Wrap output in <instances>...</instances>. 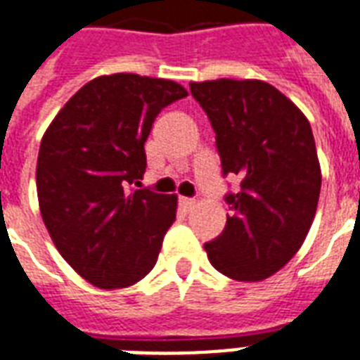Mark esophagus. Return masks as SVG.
<instances>
[{"instance_id":"34e87169","label":"esophagus","mask_w":360,"mask_h":360,"mask_svg":"<svg viewBox=\"0 0 360 360\" xmlns=\"http://www.w3.org/2000/svg\"><path fill=\"white\" fill-rule=\"evenodd\" d=\"M179 204L183 210H193L196 202H194L193 198H185V196H183V198H179Z\"/></svg>"}]
</instances>
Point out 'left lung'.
<instances>
[{"label":"left lung","mask_w":360,"mask_h":360,"mask_svg":"<svg viewBox=\"0 0 360 360\" xmlns=\"http://www.w3.org/2000/svg\"><path fill=\"white\" fill-rule=\"evenodd\" d=\"M215 131L223 175L240 191L225 194L231 215L204 248L219 273L240 282L275 275L295 255L315 219L321 166L307 118L262 79L191 84Z\"/></svg>","instance_id":"obj_1"}]
</instances>
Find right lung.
<instances>
[{
  "instance_id": "obj_1",
  "label": "right lung",
  "mask_w": 360,
  "mask_h": 360,
  "mask_svg": "<svg viewBox=\"0 0 360 360\" xmlns=\"http://www.w3.org/2000/svg\"><path fill=\"white\" fill-rule=\"evenodd\" d=\"M187 95L172 79L101 76L45 131L36 169L41 217L66 263L97 288L131 286L156 265L177 196L133 187L154 120Z\"/></svg>"
}]
</instances>
